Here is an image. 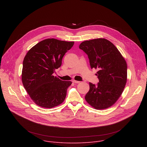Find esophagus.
Here are the masks:
<instances>
[{"label": "esophagus", "mask_w": 147, "mask_h": 147, "mask_svg": "<svg viewBox=\"0 0 147 147\" xmlns=\"http://www.w3.org/2000/svg\"><path fill=\"white\" fill-rule=\"evenodd\" d=\"M72 82H74V83H76V84H78V83L80 82V81H76V80H73Z\"/></svg>", "instance_id": "34e87169"}]
</instances>
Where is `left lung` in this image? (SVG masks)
<instances>
[{"instance_id": "left-lung-1", "label": "left lung", "mask_w": 147, "mask_h": 147, "mask_svg": "<svg viewBox=\"0 0 147 147\" xmlns=\"http://www.w3.org/2000/svg\"><path fill=\"white\" fill-rule=\"evenodd\" d=\"M79 48L87 55L91 69H97V84L90 82L85 99L96 109H107L122 94L127 81V66L117 48L104 38L85 40Z\"/></svg>"}]
</instances>
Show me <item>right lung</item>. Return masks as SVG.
<instances>
[{
    "instance_id": "1",
    "label": "right lung",
    "mask_w": 147,
    "mask_h": 147,
    "mask_svg": "<svg viewBox=\"0 0 147 147\" xmlns=\"http://www.w3.org/2000/svg\"><path fill=\"white\" fill-rule=\"evenodd\" d=\"M74 44V42L46 39L33 47L26 55L22 82L37 105L52 108L65 99L71 81H62L53 73L61 66L63 57Z\"/></svg>"
}]
</instances>
